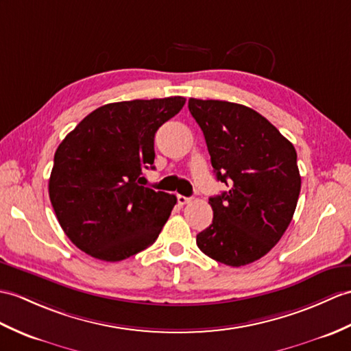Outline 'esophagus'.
<instances>
[{
	"label": "esophagus",
	"mask_w": 351,
	"mask_h": 351,
	"mask_svg": "<svg viewBox=\"0 0 351 351\" xmlns=\"http://www.w3.org/2000/svg\"><path fill=\"white\" fill-rule=\"evenodd\" d=\"M178 203L181 206H184V205H186V203H190L191 202V199L190 197H185V195H182V194H178Z\"/></svg>",
	"instance_id": "34e87169"
}]
</instances>
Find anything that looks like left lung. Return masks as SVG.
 Instances as JSON below:
<instances>
[{
  "label": "left lung",
  "mask_w": 351,
  "mask_h": 351,
  "mask_svg": "<svg viewBox=\"0 0 351 351\" xmlns=\"http://www.w3.org/2000/svg\"><path fill=\"white\" fill-rule=\"evenodd\" d=\"M218 181L229 191L209 199L214 219L195 238L210 258L232 267L262 258L281 239L300 193L295 146L247 106L190 99Z\"/></svg>",
  "instance_id": "left-lung-1"
}]
</instances>
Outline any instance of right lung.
I'll return each mask as SVG.
<instances>
[{"label":"right lung","mask_w":351,"mask_h":351,"mask_svg":"<svg viewBox=\"0 0 351 351\" xmlns=\"http://www.w3.org/2000/svg\"><path fill=\"white\" fill-rule=\"evenodd\" d=\"M184 104V97L104 104L60 143L49 197L64 233L88 256L121 262L158 238L176 195L141 181L154 169L157 130Z\"/></svg>","instance_id":"1"}]
</instances>
